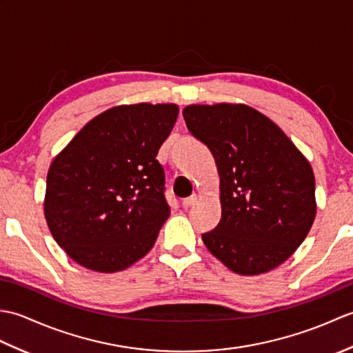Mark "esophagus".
I'll return each instance as SVG.
<instances>
[{
  "instance_id": "34e87169",
  "label": "esophagus",
  "mask_w": 353,
  "mask_h": 353,
  "mask_svg": "<svg viewBox=\"0 0 353 353\" xmlns=\"http://www.w3.org/2000/svg\"><path fill=\"white\" fill-rule=\"evenodd\" d=\"M197 201V196L196 194H192L191 197H186L183 201H182V206L185 208V209H188V208H191L194 203H196Z\"/></svg>"
}]
</instances>
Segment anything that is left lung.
Instances as JSON below:
<instances>
[{
	"label": "left lung",
	"mask_w": 353,
	"mask_h": 353,
	"mask_svg": "<svg viewBox=\"0 0 353 353\" xmlns=\"http://www.w3.org/2000/svg\"><path fill=\"white\" fill-rule=\"evenodd\" d=\"M183 118L211 150L220 176L221 220L201 235L208 250L243 276L281 265L316 219L308 159L281 127L247 104H191Z\"/></svg>",
	"instance_id": "obj_1"
}]
</instances>
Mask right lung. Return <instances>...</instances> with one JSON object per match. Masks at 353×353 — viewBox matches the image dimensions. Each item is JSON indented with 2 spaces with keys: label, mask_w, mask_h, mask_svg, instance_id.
Wrapping results in <instances>:
<instances>
[{
  "label": "right lung",
  "mask_w": 353,
  "mask_h": 353,
  "mask_svg": "<svg viewBox=\"0 0 353 353\" xmlns=\"http://www.w3.org/2000/svg\"><path fill=\"white\" fill-rule=\"evenodd\" d=\"M177 104H123L92 118L52 159L43 200L52 238L81 267L115 273L152 250L170 216L156 156Z\"/></svg>",
  "instance_id": "obj_1"
}]
</instances>
